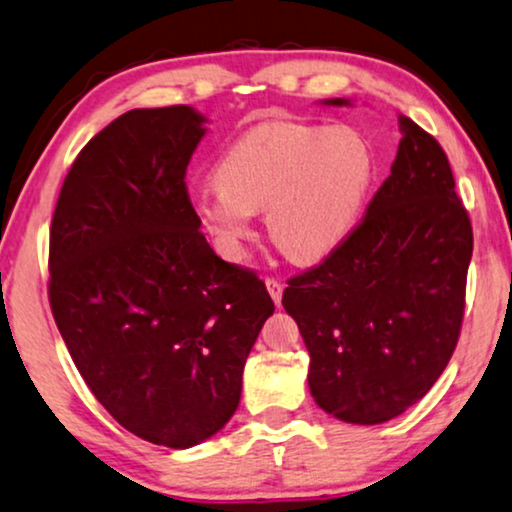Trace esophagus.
Instances as JSON below:
<instances>
[{
  "instance_id": "esophagus-1",
  "label": "esophagus",
  "mask_w": 512,
  "mask_h": 512,
  "mask_svg": "<svg viewBox=\"0 0 512 512\" xmlns=\"http://www.w3.org/2000/svg\"><path fill=\"white\" fill-rule=\"evenodd\" d=\"M264 283H267V290H269V295H271V299H274L276 304H281V297H283V283L278 281V278H264Z\"/></svg>"
}]
</instances>
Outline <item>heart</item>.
<instances>
[{
    "label": "heart",
    "instance_id": "heart-1",
    "mask_svg": "<svg viewBox=\"0 0 512 512\" xmlns=\"http://www.w3.org/2000/svg\"><path fill=\"white\" fill-rule=\"evenodd\" d=\"M372 152L349 126L276 121L252 128L217 163L220 187L194 196L196 220L227 260H243L252 213L285 255L313 262L356 227L372 182Z\"/></svg>",
    "mask_w": 512,
    "mask_h": 512
}]
</instances>
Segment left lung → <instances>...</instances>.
<instances>
[{"label": "left lung", "mask_w": 512, "mask_h": 512, "mask_svg": "<svg viewBox=\"0 0 512 512\" xmlns=\"http://www.w3.org/2000/svg\"><path fill=\"white\" fill-rule=\"evenodd\" d=\"M398 126L391 175L363 220L283 292L309 349L313 400L349 424L419 403L452 358L466 309L468 210L440 142L403 114Z\"/></svg>", "instance_id": "1"}]
</instances>
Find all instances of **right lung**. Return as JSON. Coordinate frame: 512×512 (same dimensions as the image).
Returning a JSON list of instances; mask_svg holds the SVG:
<instances>
[{
	"label": "right lung",
	"mask_w": 512,
	"mask_h": 512,
	"mask_svg": "<svg viewBox=\"0 0 512 512\" xmlns=\"http://www.w3.org/2000/svg\"><path fill=\"white\" fill-rule=\"evenodd\" d=\"M203 121L187 105L114 119L74 159L49 236V304L79 374L126 431L173 449L231 419L274 313L260 276L199 231L185 177Z\"/></svg>",
	"instance_id": "right-lung-1"
}]
</instances>
